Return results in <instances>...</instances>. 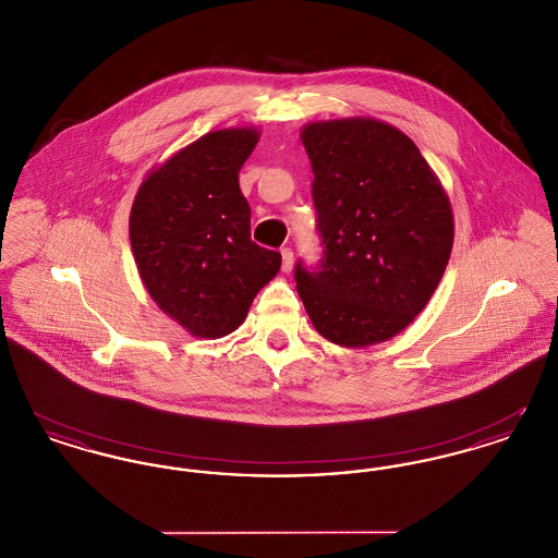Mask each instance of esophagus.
Here are the masks:
<instances>
[{"instance_id": "34e87169", "label": "esophagus", "mask_w": 558, "mask_h": 558, "mask_svg": "<svg viewBox=\"0 0 558 558\" xmlns=\"http://www.w3.org/2000/svg\"><path fill=\"white\" fill-rule=\"evenodd\" d=\"M294 257H292L291 248H282V271H291Z\"/></svg>"}]
</instances>
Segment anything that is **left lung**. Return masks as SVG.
I'll return each instance as SVG.
<instances>
[{
    "label": "left lung",
    "instance_id": "obj_1",
    "mask_svg": "<svg viewBox=\"0 0 558 558\" xmlns=\"http://www.w3.org/2000/svg\"><path fill=\"white\" fill-rule=\"evenodd\" d=\"M312 160L324 264L294 269L314 328L351 349L393 339L423 312L450 262V196L398 128L349 117L301 130Z\"/></svg>",
    "mask_w": 558,
    "mask_h": 558
}]
</instances>
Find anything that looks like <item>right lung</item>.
<instances>
[{
    "mask_svg": "<svg viewBox=\"0 0 558 558\" xmlns=\"http://www.w3.org/2000/svg\"><path fill=\"white\" fill-rule=\"evenodd\" d=\"M259 130L205 133L148 171L130 213L133 259L165 316L198 339H221L246 318L282 257L251 240L239 173Z\"/></svg>",
    "mask_w": 558,
    "mask_h": 558,
    "instance_id": "obj_1",
    "label": "right lung"
}]
</instances>
